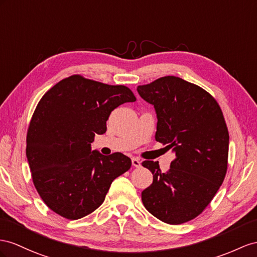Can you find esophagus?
<instances>
[{
  "label": "esophagus",
  "mask_w": 257,
  "mask_h": 257,
  "mask_svg": "<svg viewBox=\"0 0 257 257\" xmlns=\"http://www.w3.org/2000/svg\"><path fill=\"white\" fill-rule=\"evenodd\" d=\"M131 163H133V166H135V167L141 166V162L138 159H136V157H133V159H131Z\"/></svg>",
  "instance_id": "1"
}]
</instances>
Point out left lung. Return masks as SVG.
Returning a JSON list of instances; mask_svg holds the SVG:
<instances>
[{
	"mask_svg": "<svg viewBox=\"0 0 257 257\" xmlns=\"http://www.w3.org/2000/svg\"><path fill=\"white\" fill-rule=\"evenodd\" d=\"M137 90L155 107V140L176 153L165 174L157 162L142 163L153 174L152 185L141 193L143 205L160 220L180 225L207 207L225 179L229 151L225 117L212 94L179 77H162Z\"/></svg>",
	"mask_w": 257,
	"mask_h": 257,
	"instance_id": "left-lung-1",
	"label": "left lung"
}]
</instances>
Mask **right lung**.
Listing matches in <instances>:
<instances>
[{
    "mask_svg": "<svg viewBox=\"0 0 257 257\" xmlns=\"http://www.w3.org/2000/svg\"><path fill=\"white\" fill-rule=\"evenodd\" d=\"M137 100L126 85L81 75L57 82L39 101L27 131L26 155L34 185L47 206L70 220L101 205L111 182L131 167L119 152L91 151L94 136L106 133L116 107Z\"/></svg>",
    "mask_w": 257,
    "mask_h": 257,
    "instance_id": "add662e5",
    "label": "right lung"
}]
</instances>
